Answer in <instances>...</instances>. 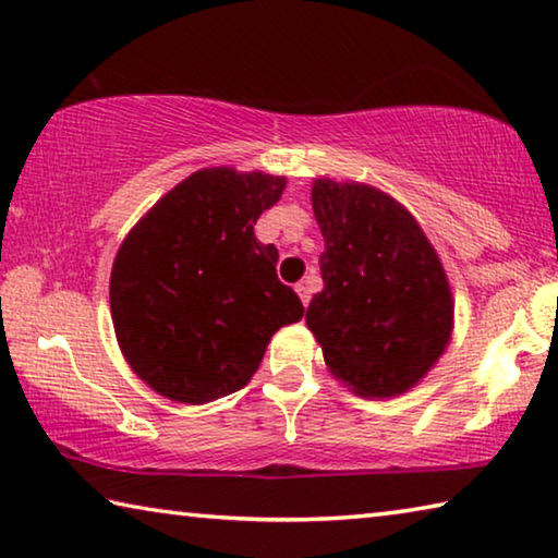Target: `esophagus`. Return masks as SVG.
Instances as JSON below:
<instances>
[{"label": "esophagus", "mask_w": 558, "mask_h": 558, "mask_svg": "<svg viewBox=\"0 0 558 558\" xmlns=\"http://www.w3.org/2000/svg\"><path fill=\"white\" fill-rule=\"evenodd\" d=\"M295 292H298V295H300L302 305H310V282H307V280L298 282V286H295Z\"/></svg>", "instance_id": "34e87169"}]
</instances>
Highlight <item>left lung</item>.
<instances>
[{
	"mask_svg": "<svg viewBox=\"0 0 558 558\" xmlns=\"http://www.w3.org/2000/svg\"><path fill=\"white\" fill-rule=\"evenodd\" d=\"M313 211L325 235V288L307 327L327 369L359 396L409 391L446 352L452 292L418 221L369 184L315 179Z\"/></svg>",
	"mask_w": 558,
	"mask_h": 558,
	"instance_id": "1",
	"label": "left lung"
}]
</instances>
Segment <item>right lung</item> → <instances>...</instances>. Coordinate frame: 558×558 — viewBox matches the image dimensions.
I'll return each instance as SVG.
<instances>
[{
	"label": "right lung",
	"mask_w": 558,
	"mask_h": 558,
	"mask_svg": "<svg viewBox=\"0 0 558 558\" xmlns=\"http://www.w3.org/2000/svg\"><path fill=\"white\" fill-rule=\"evenodd\" d=\"M286 177L199 169L122 241L110 313L130 369L149 389L199 405L243 389L270 337L305 313L276 272L278 248L253 226Z\"/></svg>",
	"instance_id": "1"
}]
</instances>
